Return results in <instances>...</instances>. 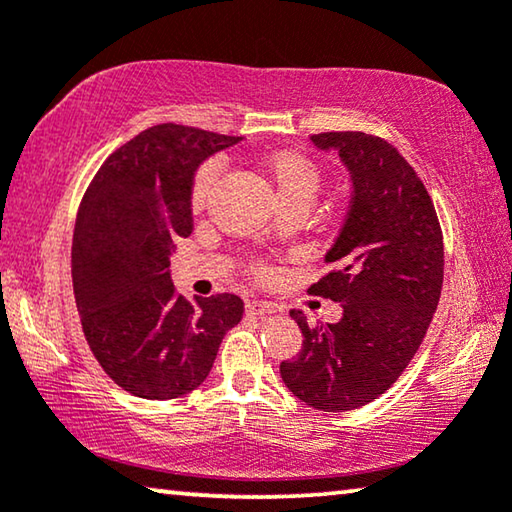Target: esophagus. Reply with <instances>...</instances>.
<instances>
[{
  "instance_id": "1",
  "label": "esophagus",
  "mask_w": 512,
  "mask_h": 512,
  "mask_svg": "<svg viewBox=\"0 0 512 512\" xmlns=\"http://www.w3.org/2000/svg\"><path fill=\"white\" fill-rule=\"evenodd\" d=\"M275 311H277L275 302H266V300H248L246 302V314H250V316L275 314Z\"/></svg>"
}]
</instances>
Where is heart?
Returning <instances> with one entry per match:
<instances>
[{"mask_svg": "<svg viewBox=\"0 0 512 512\" xmlns=\"http://www.w3.org/2000/svg\"><path fill=\"white\" fill-rule=\"evenodd\" d=\"M259 176L271 187L280 210H302L307 212L314 205L316 196L323 187V169L296 149H275L264 153L257 160ZM219 178V167L214 162H203L196 169L192 185H189V207L192 212H203L210 203L212 189ZM250 275L257 280L271 277V266L264 262L250 264Z\"/></svg>", "mask_w": 512, "mask_h": 512, "instance_id": "b5f03b06", "label": "heart"}]
</instances>
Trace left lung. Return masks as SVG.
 I'll return each mask as SVG.
<instances>
[{"mask_svg":"<svg viewBox=\"0 0 512 512\" xmlns=\"http://www.w3.org/2000/svg\"><path fill=\"white\" fill-rule=\"evenodd\" d=\"M348 164L354 196L325 255L329 271L307 293L341 302L339 323L307 325L296 359L280 363L289 391L318 411H352L377 400L409 366L443 289L445 248L436 207L393 144L361 131L311 135Z\"/></svg>","mask_w":512,"mask_h":512,"instance_id":"1","label":"left lung"}]
</instances>
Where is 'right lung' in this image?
I'll return each mask as SVG.
<instances>
[{
	"instance_id": "right-lung-1",
	"label": "right lung",
	"mask_w": 512,
	"mask_h": 512,
	"mask_svg": "<svg viewBox=\"0 0 512 512\" xmlns=\"http://www.w3.org/2000/svg\"><path fill=\"white\" fill-rule=\"evenodd\" d=\"M241 137L158 124L110 153L83 194L72 241L81 327L106 375L144 400H176L210 375L225 332L244 316L232 293L187 298L169 255L194 230L189 185Z\"/></svg>"
}]
</instances>
